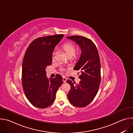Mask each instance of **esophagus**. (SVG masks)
<instances>
[{
    "mask_svg": "<svg viewBox=\"0 0 133 133\" xmlns=\"http://www.w3.org/2000/svg\"><path fill=\"white\" fill-rule=\"evenodd\" d=\"M63 82H64V83H66V81H67V79H66L65 77H63Z\"/></svg>",
    "mask_w": 133,
    "mask_h": 133,
    "instance_id": "1",
    "label": "esophagus"
}]
</instances>
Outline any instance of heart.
<instances>
[{
	"mask_svg": "<svg viewBox=\"0 0 133 133\" xmlns=\"http://www.w3.org/2000/svg\"><path fill=\"white\" fill-rule=\"evenodd\" d=\"M63 49L65 50V51L66 52L67 55L71 57L72 56H75V51L76 48V46L71 43H67L64 44L63 46ZM55 51H53L52 53V58L54 59L55 58ZM63 70L64 69H62Z\"/></svg>",
	"mask_w": 133,
	"mask_h": 133,
	"instance_id": "heart-1",
	"label": "heart"
}]
</instances>
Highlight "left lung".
Segmentation results:
<instances>
[{"label":"left lung","mask_w":133,"mask_h":133,"mask_svg":"<svg viewBox=\"0 0 133 133\" xmlns=\"http://www.w3.org/2000/svg\"><path fill=\"white\" fill-rule=\"evenodd\" d=\"M67 38L76 42L82 50L80 58L74 68L81 71V81L77 84L71 80L66 81L71 87L68 98L74 106L84 107L93 101L98 91L101 81L99 56L96 45L90 39L81 36Z\"/></svg>","instance_id":"obj_1"}]
</instances>
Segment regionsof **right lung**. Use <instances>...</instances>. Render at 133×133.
Listing matches in <instances>:
<instances>
[{
    "instance_id": "obj_1",
    "label": "right lung",
    "mask_w": 133,
    "mask_h": 133,
    "mask_svg": "<svg viewBox=\"0 0 133 133\" xmlns=\"http://www.w3.org/2000/svg\"><path fill=\"white\" fill-rule=\"evenodd\" d=\"M64 35L39 37L28 47L23 62L22 84L26 96L34 106L45 108L55 101L56 94L63 84L62 76H46V68L52 64V53Z\"/></svg>"
}]
</instances>
